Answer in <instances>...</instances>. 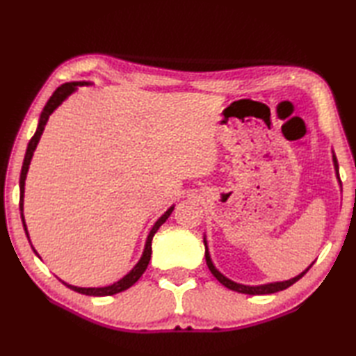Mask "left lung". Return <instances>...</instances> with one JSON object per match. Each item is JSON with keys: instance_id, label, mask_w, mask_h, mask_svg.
I'll return each mask as SVG.
<instances>
[{"instance_id": "1", "label": "left lung", "mask_w": 356, "mask_h": 356, "mask_svg": "<svg viewBox=\"0 0 356 356\" xmlns=\"http://www.w3.org/2000/svg\"><path fill=\"white\" fill-rule=\"evenodd\" d=\"M332 161H334V166H335V174H337V179H338V184L339 186H341V180H339V172H338V162H337V157H335V153L332 151ZM203 243H205V259H207V264L208 268L211 270V274H213L218 282H220L225 287H228V289L231 291H236L238 293H248V295H266V293H274V292H278V291H283V289H287V287L292 286L295 282H298V280L303 277L306 272L312 268L311 263L309 266L301 272V274H298L297 277L293 278H289V280H284V282H274V283H266V284H257V286H249V284H241V283H237V282H232L231 278L225 277L220 270H218L213 260H211V255H209V249H208V241H207V236H203Z\"/></svg>"}]
</instances>
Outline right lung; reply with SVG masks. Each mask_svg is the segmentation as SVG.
<instances>
[{"label":"right lung","mask_w":356,"mask_h":356,"mask_svg":"<svg viewBox=\"0 0 356 356\" xmlns=\"http://www.w3.org/2000/svg\"><path fill=\"white\" fill-rule=\"evenodd\" d=\"M93 82H87V81H79V82H67V84H63L61 87H58L55 90V93H53L50 96V99L47 101V104L44 105V108L41 111V116H40V120H38V127H36V131L33 134V138L30 139L29 145H27V149H26V156H24V162H22V168H21V176H19V209H21V220H22V226H24V231H26V236L30 241V237H29V231H27V225H26V220H24V214H22V209H24V185H26V177H27V171H29V165H30V161H32L33 157V153L36 149V145L38 142H40L41 139V134L44 131V127L45 124H47V120L50 118V115L53 111H55L59 105H61L67 97H69L72 93H74L78 90V87H82V86H92ZM174 209V205L170 207L168 209L165 211V213L157 218V222L153 225V228H151L148 237H147V241H145V248H143V252L140 255L139 261L134 264L133 269L128 272L127 275H124L120 280H118V282H115L113 284H108V286H104V287H79V286H73V284H69L65 282H61L67 286L70 287L72 291L74 292H79V293H84V295H93V297H107V295H115V293H119L122 291H127L128 287H131L138 280L142 277L143 272H145L148 263H149V259H151V240H153L154 234L157 232V229L161 228V226L166 222V218H168L172 213ZM32 245V243H30ZM33 252L40 257V254L36 252V249L32 246ZM41 259V257H40Z\"/></svg>","instance_id":"obj_1"}]
</instances>
